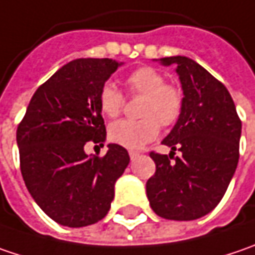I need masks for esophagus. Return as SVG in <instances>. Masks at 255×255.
Here are the masks:
<instances>
[{"mask_svg":"<svg viewBox=\"0 0 255 255\" xmlns=\"http://www.w3.org/2000/svg\"><path fill=\"white\" fill-rule=\"evenodd\" d=\"M128 154H129V158H131V160H134V158L137 157V156H138L140 153H138V151H132V150H131V151H129Z\"/></svg>","mask_w":255,"mask_h":255,"instance_id":"1","label":"esophagus"}]
</instances>
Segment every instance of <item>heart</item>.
Instances as JSON below:
<instances>
[{"label": "heart", "mask_w": 255, "mask_h": 255, "mask_svg": "<svg viewBox=\"0 0 255 255\" xmlns=\"http://www.w3.org/2000/svg\"><path fill=\"white\" fill-rule=\"evenodd\" d=\"M127 94L142 95L140 120H121L110 126V140L126 148H140L153 141L161 127H173L182 117L185 94L179 83L166 82L157 69L141 66L126 76ZM99 110L108 118H117L126 107L124 94L113 82H105L98 94Z\"/></svg>", "instance_id": "heart-1"}]
</instances>
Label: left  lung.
<instances>
[{
  "label": "left lung",
  "mask_w": 255,
  "mask_h": 255,
  "mask_svg": "<svg viewBox=\"0 0 255 255\" xmlns=\"http://www.w3.org/2000/svg\"><path fill=\"white\" fill-rule=\"evenodd\" d=\"M161 63L176 66L185 107L161 141L170 154L150 153L156 172L145 190L158 217L192 221L209 214L227 192L240 158L241 120L224 83L195 60L173 56ZM176 149L181 156L174 158Z\"/></svg>",
  "instance_id": "left-lung-1"
}]
</instances>
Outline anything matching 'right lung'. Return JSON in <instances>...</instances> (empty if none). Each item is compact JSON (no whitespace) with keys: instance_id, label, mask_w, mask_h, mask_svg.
<instances>
[{"instance_id":"right-lung-1","label":"right lung","mask_w":255,"mask_h":255,"mask_svg":"<svg viewBox=\"0 0 255 255\" xmlns=\"http://www.w3.org/2000/svg\"><path fill=\"white\" fill-rule=\"evenodd\" d=\"M120 66L111 59H76L40 85L17 128L24 183L43 212L79 228L105 217L114 185L129 163L110 144L105 156H88V141L102 144L107 129L98 94Z\"/></svg>"}]
</instances>
